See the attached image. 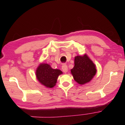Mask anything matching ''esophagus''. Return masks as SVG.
I'll return each instance as SVG.
<instances>
[{"label":"esophagus","mask_w":125,"mask_h":125,"mask_svg":"<svg viewBox=\"0 0 125 125\" xmlns=\"http://www.w3.org/2000/svg\"><path fill=\"white\" fill-rule=\"evenodd\" d=\"M62 69L64 73H67L68 72V68L67 65H66V64H63V66H62Z\"/></svg>","instance_id":"esophagus-1"}]
</instances>
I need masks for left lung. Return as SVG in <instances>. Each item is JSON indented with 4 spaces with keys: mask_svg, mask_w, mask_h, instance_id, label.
Returning <instances> with one entry per match:
<instances>
[{
    "mask_svg": "<svg viewBox=\"0 0 125 125\" xmlns=\"http://www.w3.org/2000/svg\"><path fill=\"white\" fill-rule=\"evenodd\" d=\"M74 64L71 73L74 80L79 84L84 85L89 83L97 73L96 66L86 54L75 56Z\"/></svg>",
    "mask_w": 125,
    "mask_h": 125,
    "instance_id": "1",
    "label": "left lung"
}]
</instances>
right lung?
I'll return each mask as SVG.
<instances>
[{"instance_id":"1","label":"right lung","mask_w":125,"mask_h":125,"mask_svg":"<svg viewBox=\"0 0 125 125\" xmlns=\"http://www.w3.org/2000/svg\"><path fill=\"white\" fill-rule=\"evenodd\" d=\"M62 73V71L52 69L50 64L44 63L39 64L35 72L38 81L47 88H52L55 86L58 76Z\"/></svg>"}]
</instances>
